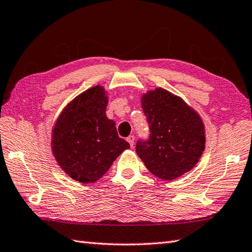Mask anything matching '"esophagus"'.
<instances>
[{
  "label": "esophagus",
  "mask_w": 252,
  "mask_h": 252,
  "mask_svg": "<svg viewBox=\"0 0 252 252\" xmlns=\"http://www.w3.org/2000/svg\"><path fill=\"white\" fill-rule=\"evenodd\" d=\"M126 140H127L128 142H129L130 147L132 148V147H133V144H135V137H133L132 135H130V136H128V137H127Z\"/></svg>",
  "instance_id": "esophagus-1"
}]
</instances>
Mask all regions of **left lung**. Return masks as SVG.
Instances as JSON below:
<instances>
[{"mask_svg":"<svg viewBox=\"0 0 252 252\" xmlns=\"http://www.w3.org/2000/svg\"><path fill=\"white\" fill-rule=\"evenodd\" d=\"M149 137L140 138L136 152L145 167L163 180H173L196 165L205 149V129L196 112L163 88L141 100Z\"/></svg>","mask_w":252,"mask_h":252,"instance_id":"1","label":"left lung"}]
</instances>
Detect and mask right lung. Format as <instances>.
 Wrapping results in <instances>:
<instances>
[{
    "label": "right lung",
    "mask_w": 252,
    "mask_h": 252,
    "mask_svg": "<svg viewBox=\"0 0 252 252\" xmlns=\"http://www.w3.org/2000/svg\"><path fill=\"white\" fill-rule=\"evenodd\" d=\"M108 99L94 86L71 101L56 123L53 153L68 175L82 183L97 181L130 145L105 115Z\"/></svg>",
    "instance_id": "obj_1"
}]
</instances>
